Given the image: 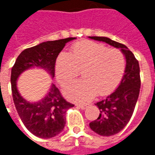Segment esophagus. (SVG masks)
Returning a JSON list of instances; mask_svg holds the SVG:
<instances>
[{"label":"esophagus","instance_id":"1","mask_svg":"<svg viewBox=\"0 0 155 155\" xmlns=\"http://www.w3.org/2000/svg\"><path fill=\"white\" fill-rule=\"evenodd\" d=\"M88 104H78L77 106L79 108H81V110H84V109H86L88 107Z\"/></svg>","mask_w":155,"mask_h":155}]
</instances>
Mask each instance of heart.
Returning a JSON list of instances; mask_svg holds the SVG:
<instances>
[{"label": "heart", "instance_id": "obj_1", "mask_svg": "<svg viewBox=\"0 0 155 155\" xmlns=\"http://www.w3.org/2000/svg\"><path fill=\"white\" fill-rule=\"evenodd\" d=\"M125 70L122 51L93 41H81L71 54L61 52L55 62V75L61 85H67L82 71L84 80L64 90L71 101H88L96 94H110L120 84Z\"/></svg>", "mask_w": 155, "mask_h": 155}]
</instances>
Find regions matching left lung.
I'll return each mask as SVG.
<instances>
[{
	"mask_svg": "<svg viewBox=\"0 0 155 155\" xmlns=\"http://www.w3.org/2000/svg\"><path fill=\"white\" fill-rule=\"evenodd\" d=\"M120 48L126 59V66L119 87L103 101L97 102L100 115L90 123L94 132L102 136H111L123 130L129 123L140 94V75L139 61L126 45L107 37L89 36Z\"/></svg>",
	"mask_w": 155,
	"mask_h": 155,
	"instance_id": "obj_1",
	"label": "left lung"
}]
</instances>
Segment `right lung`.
<instances>
[{
    "label": "right lung",
    "instance_id": "1",
    "mask_svg": "<svg viewBox=\"0 0 155 155\" xmlns=\"http://www.w3.org/2000/svg\"><path fill=\"white\" fill-rule=\"evenodd\" d=\"M74 39L46 41L27 48L19 54L12 68L11 83L15 109L26 129L41 139H51L61 133L65 124V113L74 104L64 100L54 84L42 100L29 102L19 93L16 81L20 74L32 67L43 69L54 78L56 58L65 44Z\"/></svg>",
    "mask_w": 155,
    "mask_h": 155
}]
</instances>
